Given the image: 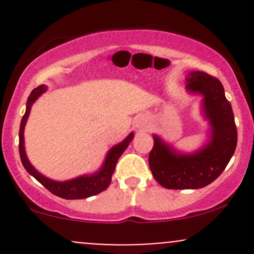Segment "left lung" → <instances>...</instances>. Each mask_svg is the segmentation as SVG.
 Wrapping results in <instances>:
<instances>
[{
  "instance_id": "8db88e82",
  "label": "left lung",
  "mask_w": 254,
  "mask_h": 254,
  "mask_svg": "<svg viewBox=\"0 0 254 254\" xmlns=\"http://www.w3.org/2000/svg\"><path fill=\"white\" fill-rule=\"evenodd\" d=\"M186 87L204 95V112L212 127L211 141L198 153L180 155L154 136L150 171L156 182L170 190L200 189L214 182L227 167L238 142L234 115L220 80L206 72L191 71Z\"/></svg>"
}]
</instances>
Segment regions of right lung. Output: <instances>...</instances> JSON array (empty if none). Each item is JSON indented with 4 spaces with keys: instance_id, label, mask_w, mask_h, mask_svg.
I'll list each match as a JSON object with an SVG mask.
<instances>
[{
    "instance_id": "obj_1",
    "label": "right lung",
    "mask_w": 254,
    "mask_h": 254,
    "mask_svg": "<svg viewBox=\"0 0 254 254\" xmlns=\"http://www.w3.org/2000/svg\"><path fill=\"white\" fill-rule=\"evenodd\" d=\"M46 90V87L42 84V86L37 87L31 92L30 97L27 99V104H26V112L24 117L21 119V124H20V131H19V153L20 157H21V162L24 165L25 170L33 176L39 182L45 189H48L51 193L56 194V196L64 198V199H82V198H87L90 196H95V194L100 193L104 190H106L109 188L111 179H112V174L115 172L116 165H117L118 159L121 157L122 154L124 153V150L127 149V145L131 142V139L133 138V133H130L127 138L124 139L122 143L112 148L107 154L106 160H105V164L101 170L97 172V173L92 174L89 177H80L76 179L69 180V182H54V180L48 179L40 173L34 170L30 164V161L27 160L26 156L25 148H24V127L27 121L28 115H30L31 106L34 101L37 100V98L40 94H43Z\"/></svg>"
}]
</instances>
